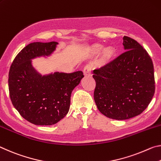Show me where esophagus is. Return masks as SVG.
<instances>
[{"mask_svg": "<svg viewBox=\"0 0 161 161\" xmlns=\"http://www.w3.org/2000/svg\"><path fill=\"white\" fill-rule=\"evenodd\" d=\"M83 73L86 76L91 75V65H86L83 68Z\"/></svg>", "mask_w": 161, "mask_h": 161, "instance_id": "obj_1", "label": "esophagus"}]
</instances>
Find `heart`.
Segmentation results:
<instances>
[{
	"label": "heart",
	"instance_id": "heart-1",
	"mask_svg": "<svg viewBox=\"0 0 161 161\" xmlns=\"http://www.w3.org/2000/svg\"><path fill=\"white\" fill-rule=\"evenodd\" d=\"M103 48V47L101 44H95L93 46H92L90 48V53L91 54H96L101 51ZM114 56L115 49L112 48V47H106V48L102 50L101 59L105 63H108L110 60H111Z\"/></svg>",
	"mask_w": 161,
	"mask_h": 161
}]
</instances>
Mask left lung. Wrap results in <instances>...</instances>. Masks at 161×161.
Returning <instances> with one entry per match:
<instances>
[{
    "label": "left lung",
    "instance_id": "obj_1",
    "mask_svg": "<svg viewBox=\"0 0 161 161\" xmlns=\"http://www.w3.org/2000/svg\"><path fill=\"white\" fill-rule=\"evenodd\" d=\"M123 45L125 51L94 70L93 75L97 108L102 114L115 120L140 115L155 93L153 64L147 52L130 37H123Z\"/></svg>",
    "mask_w": 161,
    "mask_h": 161
}]
</instances>
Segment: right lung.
<instances>
[{"mask_svg": "<svg viewBox=\"0 0 161 161\" xmlns=\"http://www.w3.org/2000/svg\"><path fill=\"white\" fill-rule=\"evenodd\" d=\"M57 43L28 44L18 53L10 68L8 89L12 103L21 116L35 125H53L64 118L70 108L71 93L84 77L82 71L56 72L43 77L36 72L31 59L48 56Z\"/></svg>", "mask_w": 161, "mask_h": 161, "instance_id": "obj_1", "label": "right lung"}]
</instances>
